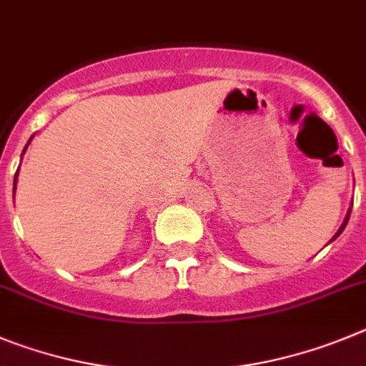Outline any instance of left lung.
<instances>
[{
	"label": "left lung",
	"mask_w": 366,
	"mask_h": 366,
	"mask_svg": "<svg viewBox=\"0 0 366 366\" xmlns=\"http://www.w3.org/2000/svg\"><path fill=\"white\" fill-rule=\"evenodd\" d=\"M350 212H352V207H348V213H347V217H345V220H343V224H341V228H339V229H337V233H335V235H334V239H337V237H339V235H341V233H343V229H345V226H347V222H348V219H350ZM334 239H332V240H334ZM332 240H330V242H332Z\"/></svg>",
	"instance_id": "left-lung-1"
}]
</instances>
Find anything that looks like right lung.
Masks as SVG:
<instances>
[{"mask_svg": "<svg viewBox=\"0 0 366 366\" xmlns=\"http://www.w3.org/2000/svg\"><path fill=\"white\" fill-rule=\"evenodd\" d=\"M31 140H32V137H31ZM31 140L27 142V146L31 144ZM27 146H25V149H27ZM25 149H23V153H25ZM16 177H18V171H16ZM16 177H14V189H16Z\"/></svg>", "mask_w": 366, "mask_h": 366, "instance_id": "obj_1", "label": "right lung"}]
</instances>
